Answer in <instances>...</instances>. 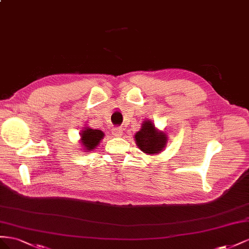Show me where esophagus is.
<instances>
[{
    "mask_svg": "<svg viewBox=\"0 0 249 249\" xmlns=\"http://www.w3.org/2000/svg\"><path fill=\"white\" fill-rule=\"evenodd\" d=\"M112 134L117 138H120L123 136V129L121 127H116V128L112 129Z\"/></svg>",
    "mask_w": 249,
    "mask_h": 249,
    "instance_id": "34e87169",
    "label": "esophagus"
}]
</instances>
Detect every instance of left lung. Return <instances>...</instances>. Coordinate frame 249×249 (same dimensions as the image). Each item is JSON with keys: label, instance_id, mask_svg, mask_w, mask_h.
<instances>
[{"label": "left lung", "instance_id": "8db88e82", "mask_svg": "<svg viewBox=\"0 0 249 249\" xmlns=\"http://www.w3.org/2000/svg\"><path fill=\"white\" fill-rule=\"evenodd\" d=\"M134 141L141 151L147 155H155L164 150L168 143V134L156 128L152 120H146L134 136Z\"/></svg>", "mask_w": 249, "mask_h": 249}]
</instances>
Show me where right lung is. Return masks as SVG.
<instances>
[{"instance_id":"right-lung-1","label":"right lung","mask_w":249,"mask_h":249,"mask_svg":"<svg viewBox=\"0 0 249 249\" xmlns=\"http://www.w3.org/2000/svg\"><path fill=\"white\" fill-rule=\"evenodd\" d=\"M80 134V146L84 152L93 151L104 138V132L100 129H93L89 126L83 127Z\"/></svg>"}]
</instances>
